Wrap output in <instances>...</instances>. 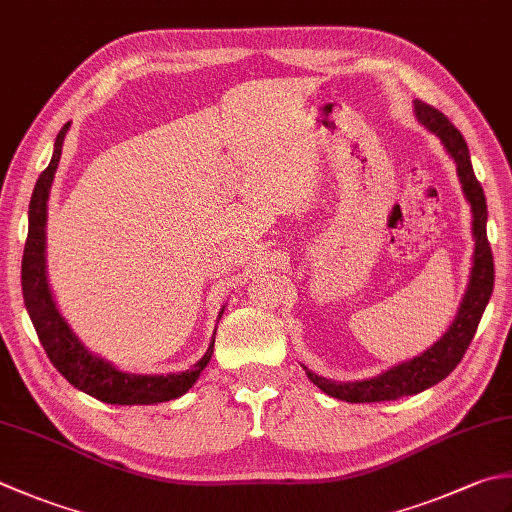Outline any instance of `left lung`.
I'll return each instance as SVG.
<instances>
[{
	"label": "left lung",
	"instance_id": "left-lung-1",
	"mask_svg": "<svg viewBox=\"0 0 512 512\" xmlns=\"http://www.w3.org/2000/svg\"><path fill=\"white\" fill-rule=\"evenodd\" d=\"M415 117L430 133L442 139L448 155L453 157L457 164V177L462 184L466 202L470 204V213H473V237H475V253H473V270H470V282L466 288V295L459 304L457 315L453 324L448 326L446 333L437 339L424 353L408 359V362L397 364L393 368L384 370L377 377L362 379V382H335V379H326L322 375L306 370L310 382L317 388H322L326 395L342 399L350 404H370V402H393V399L417 395L422 390L435 386L453 373L455 366L462 362L468 344L473 342L477 333L479 319H482L484 310L488 306V299L493 295L495 284V264L493 253H490L488 235H486V197L484 188L477 182L473 164H470V153L466 146V139L462 133L450 124V119L439 113L437 108L428 106L415 99Z\"/></svg>",
	"mask_w": 512,
	"mask_h": 512
}]
</instances>
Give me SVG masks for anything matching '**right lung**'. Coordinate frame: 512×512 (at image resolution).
<instances>
[{"label":"right lung","mask_w":512,"mask_h":512,"mask_svg":"<svg viewBox=\"0 0 512 512\" xmlns=\"http://www.w3.org/2000/svg\"><path fill=\"white\" fill-rule=\"evenodd\" d=\"M70 122L64 124L55 139L53 157L46 170L39 175L33 197H30L28 208V239L22 259V293L24 304L28 310L30 322H33L39 342H42L46 355L59 373H62L70 384L82 390V393L99 399L106 404L119 406H135V404H159L170 402L188 393V388L202 375L213 357L215 337L210 342L204 357L182 373L168 375H135L126 373L113 366L108 359L99 357L79 342L66 319L59 313L53 299V290L48 284L46 275V222H48V195L50 186L62 157L64 137L68 133ZM224 315V308L219 310V317ZM217 317V322H219ZM217 330V328H215Z\"/></svg>","instance_id":"right-lung-1"}]
</instances>
